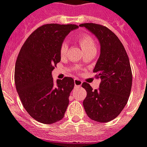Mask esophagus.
I'll return each mask as SVG.
<instances>
[{
  "instance_id": "obj_1",
  "label": "esophagus",
  "mask_w": 147,
  "mask_h": 147,
  "mask_svg": "<svg viewBox=\"0 0 147 147\" xmlns=\"http://www.w3.org/2000/svg\"><path fill=\"white\" fill-rule=\"evenodd\" d=\"M82 83L83 82L80 80H78V79H75L74 80V84H75V87L76 88H80L82 85Z\"/></svg>"
}]
</instances>
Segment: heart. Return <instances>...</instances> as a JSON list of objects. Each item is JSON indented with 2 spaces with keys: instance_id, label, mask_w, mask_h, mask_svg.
<instances>
[{
  "instance_id": "heart-1",
  "label": "heart",
  "mask_w": 147,
  "mask_h": 147,
  "mask_svg": "<svg viewBox=\"0 0 147 147\" xmlns=\"http://www.w3.org/2000/svg\"><path fill=\"white\" fill-rule=\"evenodd\" d=\"M79 42L81 47L82 50L84 51L86 50H89L92 48H96L95 47V42L93 38L88 34H81L79 38ZM67 44L66 42H63L61 45L60 47V55L62 56H64L66 53L67 51Z\"/></svg>"
}]
</instances>
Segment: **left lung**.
I'll return each instance as SVG.
<instances>
[{
	"mask_svg": "<svg viewBox=\"0 0 147 147\" xmlns=\"http://www.w3.org/2000/svg\"><path fill=\"white\" fill-rule=\"evenodd\" d=\"M98 39L100 54L93 71L101 79L99 89L92 91L86 82L82 87L87 96L83 105L88 117L96 122H108L116 118L128 101L132 87V71L127 53L114 33L105 26L84 23Z\"/></svg>",
	"mask_w": 147,
	"mask_h": 147,
	"instance_id": "obj_1",
	"label": "left lung"
}]
</instances>
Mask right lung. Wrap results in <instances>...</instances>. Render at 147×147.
Returning a JSON list of instances; mask_svg holds the SVG:
<instances>
[{
	"instance_id": "add662e5",
	"label": "right lung",
	"mask_w": 147,
	"mask_h": 147,
	"mask_svg": "<svg viewBox=\"0 0 147 147\" xmlns=\"http://www.w3.org/2000/svg\"><path fill=\"white\" fill-rule=\"evenodd\" d=\"M76 25L47 24L29 36L15 64L14 80L19 97L27 113L43 124L60 121L69 104L74 80L53 82L51 72L60 62V47Z\"/></svg>"
}]
</instances>
